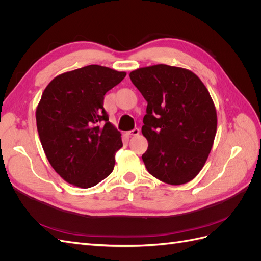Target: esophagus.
<instances>
[{
	"label": "esophagus",
	"instance_id": "obj_1",
	"mask_svg": "<svg viewBox=\"0 0 261 261\" xmlns=\"http://www.w3.org/2000/svg\"><path fill=\"white\" fill-rule=\"evenodd\" d=\"M139 133H140L139 128H134V129L129 130L127 134L129 136H137V135H139Z\"/></svg>",
	"mask_w": 261,
	"mask_h": 261
}]
</instances>
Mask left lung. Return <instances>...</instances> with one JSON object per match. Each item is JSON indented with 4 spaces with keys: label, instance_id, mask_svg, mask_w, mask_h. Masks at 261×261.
I'll return each instance as SVG.
<instances>
[{
    "label": "left lung",
    "instance_id": "obj_1",
    "mask_svg": "<svg viewBox=\"0 0 261 261\" xmlns=\"http://www.w3.org/2000/svg\"><path fill=\"white\" fill-rule=\"evenodd\" d=\"M148 102L141 133L148 172L170 185L192 180L203 168L217 133V112L206 86L185 68L158 64L129 74Z\"/></svg>",
    "mask_w": 261,
    "mask_h": 261
}]
</instances>
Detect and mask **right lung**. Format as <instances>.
<instances>
[{
  "label": "right lung",
  "mask_w": 261,
  "mask_h": 261,
  "mask_svg": "<svg viewBox=\"0 0 261 261\" xmlns=\"http://www.w3.org/2000/svg\"><path fill=\"white\" fill-rule=\"evenodd\" d=\"M125 76L88 65L57 76L44 89L36 111L39 137L52 168L67 183L89 188L112 173L123 144L103 100Z\"/></svg>",
  "instance_id": "1"
}]
</instances>
